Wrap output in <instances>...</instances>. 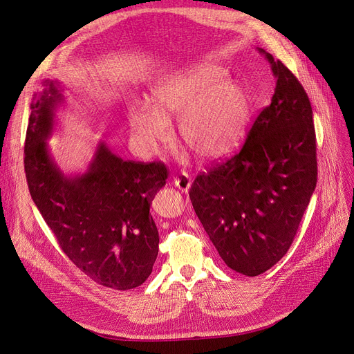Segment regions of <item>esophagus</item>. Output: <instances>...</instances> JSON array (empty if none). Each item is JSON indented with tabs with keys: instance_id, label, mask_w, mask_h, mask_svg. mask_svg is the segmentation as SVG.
<instances>
[{
	"instance_id": "obj_1",
	"label": "esophagus",
	"mask_w": 354,
	"mask_h": 354,
	"mask_svg": "<svg viewBox=\"0 0 354 354\" xmlns=\"http://www.w3.org/2000/svg\"><path fill=\"white\" fill-rule=\"evenodd\" d=\"M173 185L177 186L181 192L187 193V192L190 190V187H192V180H190V177H189L187 174L183 173V174H180V176L173 177Z\"/></svg>"
}]
</instances>
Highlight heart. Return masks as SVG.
Listing matches in <instances>:
<instances>
[{"label": "heart", "instance_id": "heart-1", "mask_svg": "<svg viewBox=\"0 0 354 354\" xmlns=\"http://www.w3.org/2000/svg\"><path fill=\"white\" fill-rule=\"evenodd\" d=\"M216 64L185 66L153 82L149 103L133 102L128 122L140 153L152 157L171 138L177 119L178 139L203 161L234 152L247 135L252 103L243 84L228 80Z\"/></svg>", "mask_w": 354, "mask_h": 354}]
</instances>
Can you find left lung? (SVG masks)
Masks as SVG:
<instances>
[{"mask_svg": "<svg viewBox=\"0 0 354 354\" xmlns=\"http://www.w3.org/2000/svg\"><path fill=\"white\" fill-rule=\"evenodd\" d=\"M276 88L232 158L197 176L189 192L221 259L259 276L288 252L317 186V144L309 98L290 71L259 49Z\"/></svg>", "mask_w": 354, "mask_h": 354, "instance_id": "1", "label": "left lung"}]
</instances>
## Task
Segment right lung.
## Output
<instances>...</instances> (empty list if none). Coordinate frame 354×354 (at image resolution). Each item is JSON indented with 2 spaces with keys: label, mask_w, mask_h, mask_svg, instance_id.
Listing matches in <instances>:
<instances>
[{
  "label": "right lung",
  "mask_w": 354,
  "mask_h": 354,
  "mask_svg": "<svg viewBox=\"0 0 354 354\" xmlns=\"http://www.w3.org/2000/svg\"><path fill=\"white\" fill-rule=\"evenodd\" d=\"M64 102L56 80H46L32 100L24 145L30 196L81 272L106 288H138L158 256L160 236L149 207L165 186L167 168L124 161L100 140L86 171L64 173L48 142Z\"/></svg>",
  "instance_id": "right-lung-1"
}]
</instances>
